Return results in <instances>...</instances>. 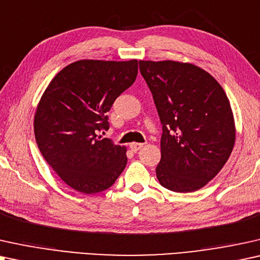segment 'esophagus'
<instances>
[{"mask_svg": "<svg viewBox=\"0 0 260 260\" xmlns=\"http://www.w3.org/2000/svg\"><path fill=\"white\" fill-rule=\"evenodd\" d=\"M141 147H144V144H141V143H132L129 145V148L133 152H138Z\"/></svg>", "mask_w": 260, "mask_h": 260, "instance_id": "obj_1", "label": "esophagus"}]
</instances>
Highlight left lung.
I'll use <instances>...</instances> for the list:
<instances>
[{
  "label": "left lung",
  "instance_id": "1",
  "mask_svg": "<svg viewBox=\"0 0 260 260\" xmlns=\"http://www.w3.org/2000/svg\"><path fill=\"white\" fill-rule=\"evenodd\" d=\"M162 124L160 185L191 192L219 174L235 141L234 117L226 92L213 76L179 61L140 60Z\"/></svg>",
  "mask_w": 260,
  "mask_h": 260
}]
</instances>
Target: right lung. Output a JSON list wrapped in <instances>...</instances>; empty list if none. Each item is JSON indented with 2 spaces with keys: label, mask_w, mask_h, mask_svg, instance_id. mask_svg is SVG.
I'll return each instance as SVG.
<instances>
[{
  "label": "right lung",
  "mask_w": 260,
  "mask_h": 260,
  "mask_svg": "<svg viewBox=\"0 0 260 260\" xmlns=\"http://www.w3.org/2000/svg\"><path fill=\"white\" fill-rule=\"evenodd\" d=\"M138 75V60H78L58 72L34 116L37 145L72 189L96 193L112 186L127 164L126 147L102 138L113 103Z\"/></svg>",
  "instance_id": "right-lung-1"
}]
</instances>
